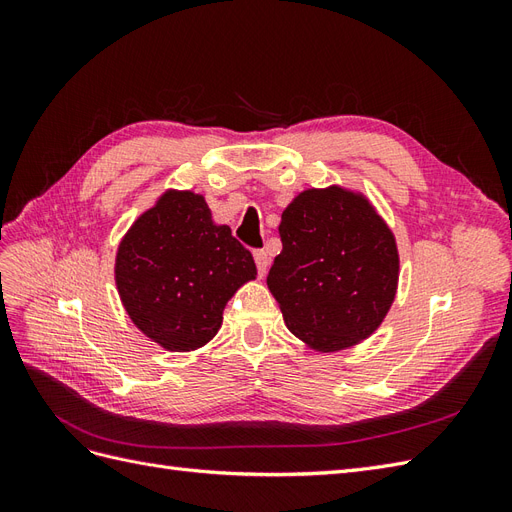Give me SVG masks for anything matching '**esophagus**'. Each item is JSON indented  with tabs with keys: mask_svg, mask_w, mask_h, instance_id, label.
Returning <instances> with one entry per match:
<instances>
[{
	"mask_svg": "<svg viewBox=\"0 0 512 512\" xmlns=\"http://www.w3.org/2000/svg\"><path fill=\"white\" fill-rule=\"evenodd\" d=\"M254 260H256L258 273L265 275L267 269H269V254L265 250H254Z\"/></svg>",
	"mask_w": 512,
	"mask_h": 512,
	"instance_id": "obj_1",
	"label": "esophagus"
}]
</instances>
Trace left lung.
<instances>
[{
  "mask_svg": "<svg viewBox=\"0 0 512 512\" xmlns=\"http://www.w3.org/2000/svg\"><path fill=\"white\" fill-rule=\"evenodd\" d=\"M267 286L288 331L318 352L361 344L395 301L399 254L369 200L339 185L301 192L282 213Z\"/></svg>",
  "mask_w": 512,
  "mask_h": 512,
  "instance_id": "8db88e82",
  "label": "left lung"
}]
</instances>
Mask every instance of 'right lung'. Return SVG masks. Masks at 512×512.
Masks as SVG:
<instances>
[{
	"label": "right lung",
	"instance_id": "right-lung-1",
	"mask_svg": "<svg viewBox=\"0 0 512 512\" xmlns=\"http://www.w3.org/2000/svg\"><path fill=\"white\" fill-rule=\"evenodd\" d=\"M256 277L250 250L213 224L205 198L168 190L121 239L115 282L123 307L170 352L205 346L222 327L228 299Z\"/></svg>",
	"mask_w": 512,
	"mask_h": 512
}]
</instances>
